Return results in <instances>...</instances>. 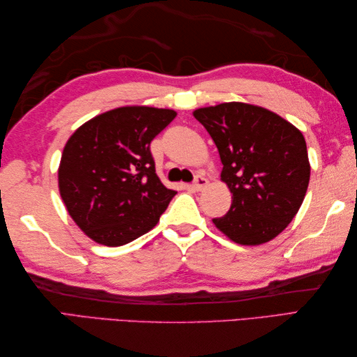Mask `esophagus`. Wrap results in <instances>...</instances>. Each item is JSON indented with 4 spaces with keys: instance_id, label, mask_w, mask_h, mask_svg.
Segmentation results:
<instances>
[{
    "instance_id": "1",
    "label": "esophagus",
    "mask_w": 357,
    "mask_h": 357,
    "mask_svg": "<svg viewBox=\"0 0 357 357\" xmlns=\"http://www.w3.org/2000/svg\"><path fill=\"white\" fill-rule=\"evenodd\" d=\"M207 184H208V179L207 178H204V176H201V174H198V176L195 178V181H193V184H192V187L195 188V190H202V188H206L207 187Z\"/></svg>"
}]
</instances>
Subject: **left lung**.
<instances>
[{"mask_svg": "<svg viewBox=\"0 0 357 357\" xmlns=\"http://www.w3.org/2000/svg\"><path fill=\"white\" fill-rule=\"evenodd\" d=\"M193 116L221 156L231 207L213 224L241 245L276 238L298 213L310 181L304 135L276 113L245 102L202 107Z\"/></svg>", "mask_w": 357, "mask_h": 357, "instance_id": "1", "label": "left lung"}]
</instances>
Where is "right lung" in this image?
Listing matches in <instances>:
<instances>
[{
    "label": "right lung",
    "mask_w": 357,
    "mask_h": 357,
    "mask_svg": "<svg viewBox=\"0 0 357 357\" xmlns=\"http://www.w3.org/2000/svg\"><path fill=\"white\" fill-rule=\"evenodd\" d=\"M174 116L170 109L127 105L87 121L67 141L59 195L90 239L119 247L158 224L176 192L158 178L150 142Z\"/></svg>",
    "instance_id": "1"
}]
</instances>
